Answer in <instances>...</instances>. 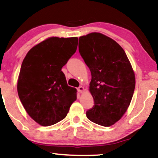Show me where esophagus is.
Returning a JSON list of instances; mask_svg holds the SVG:
<instances>
[{
	"mask_svg": "<svg viewBox=\"0 0 158 158\" xmlns=\"http://www.w3.org/2000/svg\"><path fill=\"white\" fill-rule=\"evenodd\" d=\"M84 91V88L83 86H79L77 88V91L80 92V93H82Z\"/></svg>",
	"mask_w": 158,
	"mask_h": 158,
	"instance_id": "1",
	"label": "esophagus"
}]
</instances>
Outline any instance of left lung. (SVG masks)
<instances>
[{
  "mask_svg": "<svg viewBox=\"0 0 158 158\" xmlns=\"http://www.w3.org/2000/svg\"><path fill=\"white\" fill-rule=\"evenodd\" d=\"M79 52L91 73L89 91L94 105L86 117L100 126H112L131 101L136 84L131 64L118 43L99 32L80 37Z\"/></svg>",
  "mask_w": 158,
  "mask_h": 158,
  "instance_id": "left-lung-1",
  "label": "left lung"
}]
</instances>
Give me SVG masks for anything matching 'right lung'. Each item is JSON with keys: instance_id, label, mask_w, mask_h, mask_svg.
<instances>
[{"instance_id": "right-lung-1", "label": "right lung", "mask_w": 158, "mask_h": 158, "mask_svg": "<svg viewBox=\"0 0 158 158\" xmlns=\"http://www.w3.org/2000/svg\"><path fill=\"white\" fill-rule=\"evenodd\" d=\"M77 44L75 37H52L30 49L22 61L18 95L27 114L43 126L64 119L77 99V90L67 85L61 68Z\"/></svg>"}]
</instances>
